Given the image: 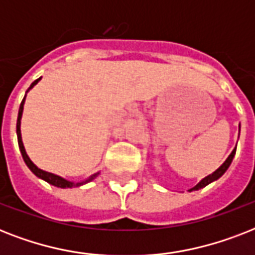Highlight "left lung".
<instances>
[{
	"instance_id": "obj_1",
	"label": "left lung",
	"mask_w": 255,
	"mask_h": 255,
	"mask_svg": "<svg viewBox=\"0 0 255 255\" xmlns=\"http://www.w3.org/2000/svg\"><path fill=\"white\" fill-rule=\"evenodd\" d=\"M236 149H237V147L234 148L233 152L230 153L229 157L226 159L225 163L222 164L221 167L218 168V169L216 170V172H213V173L209 174L208 177H205V178H204V180H201V181L198 182L197 185L194 186L193 189H190V190H196V189H200V188H204V186H206V185H208V184H210V182H212V181H214V180H217L218 177H221L222 174H224L226 172V169L229 168V165H230V164H232V161H233V157H234V155H236Z\"/></svg>"
}]
</instances>
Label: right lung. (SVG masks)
<instances>
[{"instance_id":"1","label":"right lung","mask_w":255,"mask_h":255,"mask_svg":"<svg viewBox=\"0 0 255 255\" xmlns=\"http://www.w3.org/2000/svg\"><path fill=\"white\" fill-rule=\"evenodd\" d=\"M41 79V78H39ZM39 79H37V81H34L33 83H31V86L29 87V90L31 87H34V85H37L38 82H39ZM23 103H25V98H23V100L21 102V106H19V111H18V119H17V137H18V145H19V151H21L22 153V157H23V161L26 163V165L29 167V169L33 172L37 177L42 178V180H45V181H47L49 184H51V185L54 186H58V188H73V186H79V185H83V184H86V182L91 181V180H94V178L98 176V173L94 174V176H91L90 178H87L86 181H82V182H71V181H67V180H65V178L59 177V176H57V174H53V173H49V172H45V170L39 169L38 167H35L33 164V161L29 159V156L26 155V151L25 148H23V143H22V139H21V129H19V126H21V116H22V111H23Z\"/></svg>"}]
</instances>
